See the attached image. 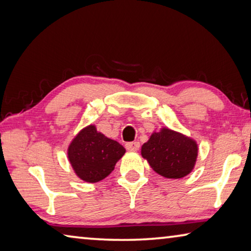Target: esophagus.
I'll return each mask as SVG.
<instances>
[{
  "instance_id": "1",
  "label": "esophagus",
  "mask_w": 251,
  "mask_h": 251,
  "mask_svg": "<svg viewBox=\"0 0 251 251\" xmlns=\"http://www.w3.org/2000/svg\"><path fill=\"white\" fill-rule=\"evenodd\" d=\"M139 147H141V144H139L138 142H131V143H127L126 144L127 151H136L139 150Z\"/></svg>"
}]
</instances>
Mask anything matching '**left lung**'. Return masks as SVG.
<instances>
[{
  "label": "left lung",
  "mask_w": 251,
  "mask_h": 251,
  "mask_svg": "<svg viewBox=\"0 0 251 251\" xmlns=\"http://www.w3.org/2000/svg\"><path fill=\"white\" fill-rule=\"evenodd\" d=\"M142 156L160 176L179 179L193 172L198 156V145L192 137L161 127L144 143Z\"/></svg>",
  "instance_id": "1"
}]
</instances>
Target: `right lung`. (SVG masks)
Masks as SVG:
<instances>
[{
	"label": "right lung",
	"instance_id": "1",
	"mask_svg": "<svg viewBox=\"0 0 251 251\" xmlns=\"http://www.w3.org/2000/svg\"><path fill=\"white\" fill-rule=\"evenodd\" d=\"M125 151L120 143L106 137L91 124L80 129L71 142L67 158L76 176L86 182H97L114 171Z\"/></svg>",
	"mask_w": 251,
	"mask_h": 251
}]
</instances>
